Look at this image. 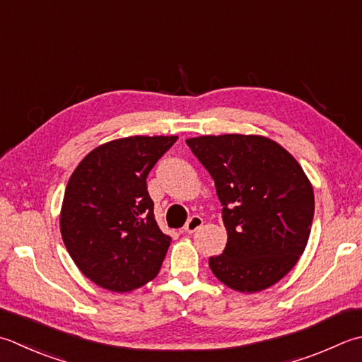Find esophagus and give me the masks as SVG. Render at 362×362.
<instances>
[{
	"mask_svg": "<svg viewBox=\"0 0 362 362\" xmlns=\"http://www.w3.org/2000/svg\"><path fill=\"white\" fill-rule=\"evenodd\" d=\"M202 224H204V219L199 215H193L191 218H188V221H187L185 228H183V229H185L187 233H193V232L199 229Z\"/></svg>",
	"mask_w": 362,
	"mask_h": 362,
	"instance_id": "34e87169",
	"label": "esophagus"
}]
</instances>
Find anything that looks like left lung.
<instances>
[{
	"label": "left lung",
	"instance_id": "1",
	"mask_svg": "<svg viewBox=\"0 0 362 362\" xmlns=\"http://www.w3.org/2000/svg\"><path fill=\"white\" fill-rule=\"evenodd\" d=\"M215 180L228 243L209 259L216 278L237 292L272 287L296 265L314 219V189L292 155L257 134L187 139Z\"/></svg>",
	"mask_w": 362,
	"mask_h": 362
}]
</instances>
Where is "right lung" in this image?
<instances>
[{"label":"right lung","mask_w":362,"mask_h":362,"mask_svg":"<svg viewBox=\"0 0 362 362\" xmlns=\"http://www.w3.org/2000/svg\"><path fill=\"white\" fill-rule=\"evenodd\" d=\"M177 136H130L89 152L70 175L61 235L80 272L111 292L158 274L171 245L155 221L147 175Z\"/></svg>","instance_id":"right-lung-1"}]
</instances>
